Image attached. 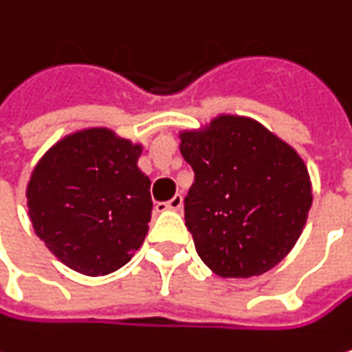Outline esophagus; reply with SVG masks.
Returning <instances> with one entry per match:
<instances>
[{"label":"esophagus","mask_w":352,"mask_h":352,"mask_svg":"<svg viewBox=\"0 0 352 352\" xmlns=\"http://www.w3.org/2000/svg\"><path fill=\"white\" fill-rule=\"evenodd\" d=\"M164 210H182V206H184V196L182 194H175L168 202H164V204H160Z\"/></svg>","instance_id":"obj_1"}]
</instances>
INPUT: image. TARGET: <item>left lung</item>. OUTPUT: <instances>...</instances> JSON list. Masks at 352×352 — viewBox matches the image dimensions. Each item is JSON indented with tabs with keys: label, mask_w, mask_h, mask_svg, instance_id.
Segmentation results:
<instances>
[{
	"label": "left lung",
	"mask_w": 352,
	"mask_h": 352,
	"mask_svg": "<svg viewBox=\"0 0 352 352\" xmlns=\"http://www.w3.org/2000/svg\"><path fill=\"white\" fill-rule=\"evenodd\" d=\"M179 140L194 168L184 210L198 256L221 278L273 269L300 238L313 202L298 152L236 114H219Z\"/></svg>",
	"instance_id": "obj_1"
}]
</instances>
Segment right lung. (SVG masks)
<instances>
[{
	"label": "right lung",
	"instance_id": "obj_1",
	"mask_svg": "<svg viewBox=\"0 0 352 352\" xmlns=\"http://www.w3.org/2000/svg\"><path fill=\"white\" fill-rule=\"evenodd\" d=\"M142 144L106 127L70 133L37 162L27 186L35 234L83 275H108L144 244L152 214Z\"/></svg>",
	"mask_w": 352,
	"mask_h": 352
}]
</instances>
